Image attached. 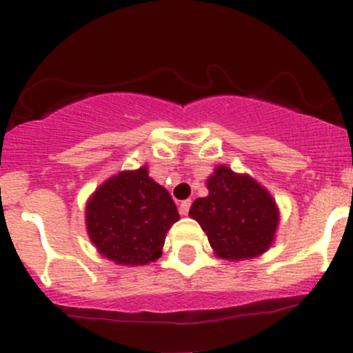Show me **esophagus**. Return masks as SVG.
<instances>
[{
	"label": "esophagus",
	"instance_id": "34e87169",
	"mask_svg": "<svg viewBox=\"0 0 353 353\" xmlns=\"http://www.w3.org/2000/svg\"><path fill=\"white\" fill-rule=\"evenodd\" d=\"M191 208V199H184V201L179 203V213L181 215H188Z\"/></svg>",
	"mask_w": 353,
	"mask_h": 353
}]
</instances>
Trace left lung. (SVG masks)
<instances>
[{
  "mask_svg": "<svg viewBox=\"0 0 353 353\" xmlns=\"http://www.w3.org/2000/svg\"><path fill=\"white\" fill-rule=\"evenodd\" d=\"M206 188L208 196L194 199L190 216L198 220L216 256L244 259L265 252L279 225V210L268 191L223 165L216 167Z\"/></svg>",
  "mask_w": 353,
  "mask_h": 353,
  "instance_id": "left-lung-1",
  "label": "left lung"
}]
</instances>
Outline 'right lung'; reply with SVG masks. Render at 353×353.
<instances>
[{"label": "right lung", "instance_id": "1", "mask_svg": "<svg viewBox=\"0 0 353 353\" xmlns=\"http://www.w3.org/2000/svg\"><path fill=\"white\" fill-rule=\"evenodd\" d=\"M179 220L165 188L147 167L102 184L87 205V229L101 254L117 265H145L162 254L165 234Z\"/></svg>", "mask_w": 353, "mask_h": 353}]
</instances>
